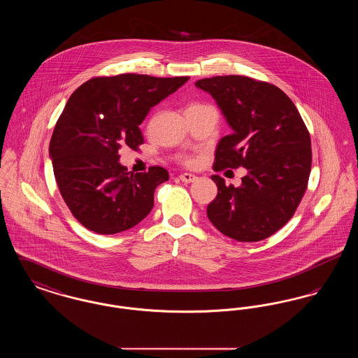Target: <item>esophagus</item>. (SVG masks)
I'll list each match as a JSON object with an SVG mask.
<instances>
[{
    "label": "esophagus",
    "mask_w": 358,
    "mask_h": 358,
    "mask_svg": "<svg viewBox=\"0 0 358 358\" xmlns=\"http://www.w3.org/2000/svg\"><path fill=\"white\" fill-rule=\"evenodd\" d=\"M180 180H181L182 182L190 184V182H194V181L197 180V177H196L194 174H190V173H184V174L180 176Z\"/></svg>",
    "instance_id": "obj_1"
}]
</instances>
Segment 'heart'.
I'll return each mask as SVG.
<instances>
[{"mask_svg": "<svg viewBox=\"0 0 358 358\" xmlns=\"http://www.w3.org/2000/svg\"><path fill=\"white\" fill-rule=\"evenodd\" d=\"M182 162L187 164V165H192L194 161H193V158H190V157H184V158H182Z\"/></svg>", "mask_w": 358, "mask_h": 358, "instance_id": "b5f03b06", "label": "heart"}]
</instances>
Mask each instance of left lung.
<instances>
[{
  "mask_svg": "<svg viewBox=\"0 0 358 358\" xmlns=\"http://www.w3.org/2000/svg\"><path fill=\"white\" fill-rule=\"evenodd\" d=\"M209 92L234 130L220 139L213 171L247 169L241 185L215 174L210 222L228 238L259 241L289 222L306 192L311 141L295 104L276 85L248 76H213L196 82Z\"/></svg>",
  "mask_w": 358,
  "mask_h": 358,
  "instance_id": "1",
  "label": "left lung"
}]
</instances>
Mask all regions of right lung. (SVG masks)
Listing matches in <instances>:
<instances>
[{"mask_svg":"<svg viewBox=\"0 0 358 358\" xmlns=\"http://www.w3.org/2000/svg\"><path fill=\"white\" fill-rule=\"evenodd\" d=\"M187 79L120 73L90 79L69 96L52 134L50 157L63 200L87 229L120 234L150 213L154 190L169 173L161 166L127 171L120 164V148L136 150L143 143L139 124Z\"/></svg>","mask_w":358,"mask_h":358,"instance_id":"obj_1","label":"right lung"}]
</instances>
